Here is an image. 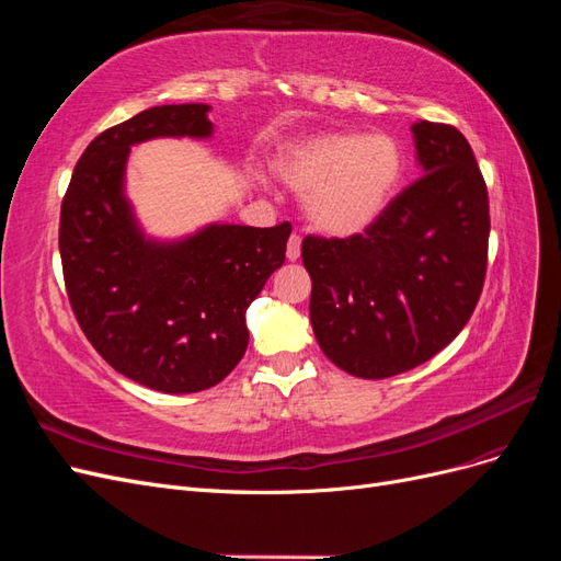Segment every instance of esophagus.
<instances>
[{
	"instance_id": "34e87169",
	"label": "esophagus",
	"mask_w": 561,
	"mask_h": 561,
	"mask_svg": "<svg viewBox=\"0 0 561 561\" xmlns=\"http://www.w3.org/2000/svg\"><path fill=\"white\" fill-rule=\"evenodd\" d=\"M285 254H287V260H290V262H297V260H299V254H301V239H299L297 233H293L290 241H287Z\"/></svg>"
}]
</instances>
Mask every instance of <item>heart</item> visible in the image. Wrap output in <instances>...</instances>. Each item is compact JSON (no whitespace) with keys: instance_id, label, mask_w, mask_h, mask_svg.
I'll use <instances>...</instances> for the list:
<instances>
[{"instance_id":"1","label":"heart","mask_w":561,"mask_h":561,"mask_svg":"<svg viewBox=\"0 0 561 561\" xmlns=\"http://www.w3.org/2000/svg\"><path fill=\"white\" fill-rule=\"evenodd\" d=\"M402 149L386 133L330 130L285 145L276 178L304 196L309 222L332 239L367 231L386 213L402 178Z\"/></svg>"}]
</instances>
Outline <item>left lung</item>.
Masks as SVG:
<instances>
[{"label": "left lung", "mask_w": 561, "mask_h": 561, "mask_svg": "<svg viewBox=\"0 0 561 561\" xmlns=\"http://www.w3.org/2000/svg\"><path fill=\"white\" fill-rule=\"evenodd\" d=\"M421 178L365 233L307 236L311 325L322 353L360 379H388L443 351L484 285L486 184L454 126H412Z\"/></svg>", "instance_id": "left-lung-1"}]
</instances>
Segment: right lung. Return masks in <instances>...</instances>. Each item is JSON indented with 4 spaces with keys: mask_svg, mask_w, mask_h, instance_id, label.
Returning a JSON list of instances; mask_svg holds the SVG:
<instances>
[{
    "mask_svg": "<svg viewBox=\"0 0 561 561\" xmlns=\"http://www.w3.org/2000/svg\"><path fill=\"white\" fill-rule=\"evenodd\" d=\"M210 105H161L100 133L83 151L60 210L67 297L93 348L135 383L198 393L248 348L245 311L285 262L290 222H213L182 239L147 236L126 196L130 147L208 140Z\"/></svg>",
    "mask_w": 561,
    "mask_h": 561,
    "instance_id": "1",
    "label": "right lung"
}]
</instances>
